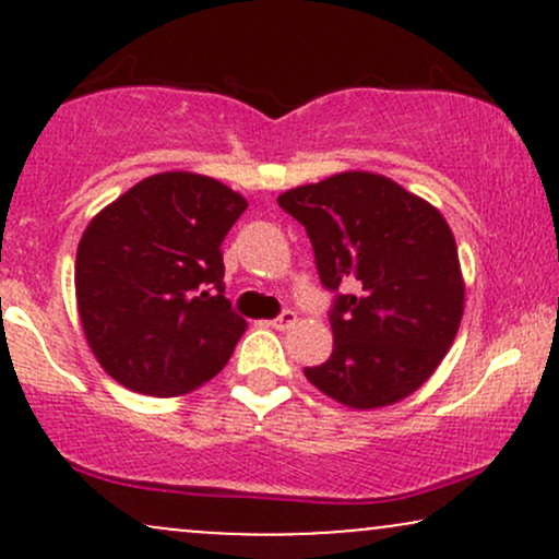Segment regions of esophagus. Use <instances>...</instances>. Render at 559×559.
I'll use <instances>...</instances> for the list:
<instances>
[{"instance_id":"obj_1","label":"esophagus","mask_w":559,"mask_h":559,"mask_svg":"<svg viewBox=\"0 0 559 559\" xmlns=\"http://www.w3.org/2000/svg\"><path fill=\"white\" fill-rule=\"evenodd\" d=\"M271 325H273V329H278V331L292 329V325H297V312H294V310H284L278 318L273 320Z\"/></svg>"}]
</instances>
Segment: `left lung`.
<instances>
[{"mask_svg":"<svg viewBox=\"0 0 559 559\" xmlns=\"http://www.w3.org/2000/svg\"><path fill=\"white\" fill-rule=\"evenodd\" d=\"M278 204L305 226L320 284L336 294L333 352L305 368L307 381L355 409L420 389L457 336L465 305L457 243L439 210L362 170L297 186Z\"/></svg>","mask_w":559,"mask_h":559,"instance_id":"obj_1","label":"left lung"}]
</instances>
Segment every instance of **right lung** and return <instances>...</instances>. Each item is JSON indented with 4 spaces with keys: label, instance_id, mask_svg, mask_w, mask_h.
<instances>
[{
    "label": "right lung",
    "instance_id": "1",
    "mask_svg": "<svg viewBox=\"0 0 559 559\" xmlns=\"http://www.w3.org/2000/svg\"><path fill=\"white\" fill-rule=\"evenodd\" d=\"M247 199L197 173H157L83 230L75 299L86 342L126 389L176 396L223 370L247 331L221 243Z\"/></svg>",
    "mask_w": 559,
    "mask_h": 559
}]
</instances>
